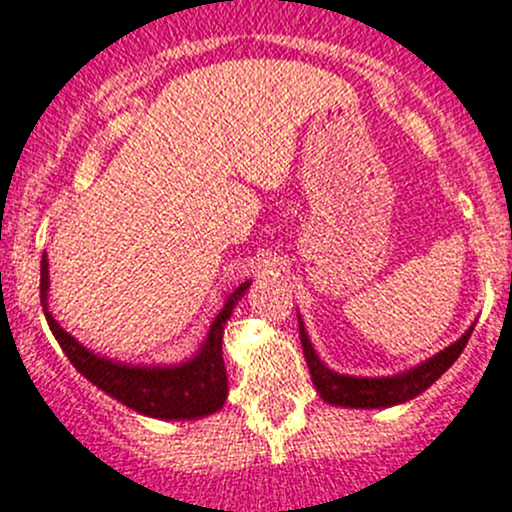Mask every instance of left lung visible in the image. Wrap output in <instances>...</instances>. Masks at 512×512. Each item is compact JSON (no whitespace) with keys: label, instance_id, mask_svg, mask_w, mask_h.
Here are the masks:
<instances>
[{"label":"left lung","instance_id":"1","mask_svg":"<svg viewBox=\"0 0 512 512\" xmlns=\"http://www.w3.org/2000/svg\"><path fill=\"white\" fill-rule=\"evenodd\" d=\"M298 331H301V346L308 363V371H311V381L313 386H316V391L321 393L323 401L346 408H388L396 406V403L411 401L418 393H423L426 388L433 386V383L453 366L455 358L463 353L473 328H470L465 336H460L453 346L440 351L438 356L428 358L426 363H421V366L413 368V371L401 373V376L393 378L338 376V373L328 371V368L318 361V356L313 353L311 341H308L306 331H303V323L298 326Z\"/></svg>","mask_w":512,"mask_h":512}]
</instances>
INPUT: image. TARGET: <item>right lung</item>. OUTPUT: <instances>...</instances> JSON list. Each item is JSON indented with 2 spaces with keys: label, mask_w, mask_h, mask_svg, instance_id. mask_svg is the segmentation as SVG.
I'll return each instance as SVG.
<instances>
[{
  "label": "right lung",
  "mask_w": 512,
  "mask_h": 512,
  "mask_svg": "<svg viewBox=\"0 0 512 512\" xmlns=\"http://www.w3.org/2000/svg\"><path fill=\"white\" fill-rule=\"evenodd\" d=\"M47 288L49 263L47 254H44L39 291H42V306L49 328H52L54 338L59 341L62 351L72 361V366L82 373L86 381L99 386L111 398L121 401L131 411H139L151 418H161V421H191V418L216 413L224 406L226 396H229V378H226L224 353H221L224 326L229 321L231 311L236 308V303L241 301L244 291L249 288V283H241L231 293L226 306L216 316L209 338L201 346L199 356L191 358L189 363H181V366L171 368L124 366V363H111L106 358H99L96 353L86 351L82 343L74 341V336H69L54 321L52 313L47 311Z\"/></svg>",
  "instance_id": "obj_1"
}]
</instances>
